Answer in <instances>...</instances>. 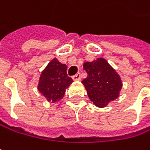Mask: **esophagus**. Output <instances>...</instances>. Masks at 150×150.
Listing matches in <instances>:
<instances>
[{"mask_svg":"<svg viewBox=\"0 0 150 150\" xmlns=\"http://www.w3.org/2000/svg\"><path fill=\"white\" fill-rule=\"evenodd\" d=\"M72 78H73L74 81H80V80H81V74L78 73V74H76V75H74Z\"/></svg>","mask_w":150,"mask_h":150,"instance_id":"obj_1","label":"esophagus"}]
</instances>
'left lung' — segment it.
<instances>
[{"instance_id": "obj_1", "label": "left lung", "mask_w": 150, "mask_h": 150, "mask_svg": "<svg viewBox=\"0 0 150 150\" xmlns=\"http://www.w3.org/2000/svg\"><path fill=\"white\" fill-rule=\"evenodd\" d=\"M83 69L88 76L81 83L87 90L88 98L96 107L104 108L119 97L122 88V79L104 58L86 62Z\"/></svg>"}]
</instances>
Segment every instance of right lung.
I'll return each mask as SVG.
<instances>
[{"mask_svg": "<svg viewBox=\"0 0 150 150\" xmlns=\"http://www.w3.org/2000/svg\"><path fill=\"white\" fill-rule=\"evenodd\" d=\"M72 82V78L67 75L66 64L54 58L41 73L37 89L47 102L55 103L63 98Z\"/></svg>", "mask_w": 150, "mask_h": 150, "instance_id": "1", "label": "right lung"}]
</instances>
